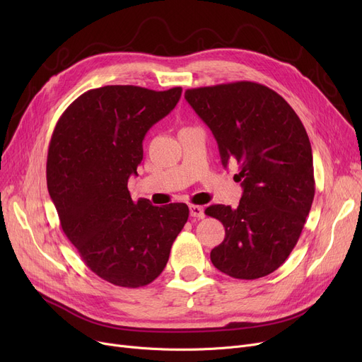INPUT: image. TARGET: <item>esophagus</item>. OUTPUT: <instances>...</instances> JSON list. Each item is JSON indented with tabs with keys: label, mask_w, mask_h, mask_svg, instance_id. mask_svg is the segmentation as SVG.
<instances>
[{
	"label": "esophagus",
	"mask_w": 362,
	"mask_h": 362,
	"mask_svg": "<svg viewBox=\"0 0 362 362\" xmlns=\"http://www.w3.org/2000/svg\"><path fill=\"white\" fill-rule=\"evenodd\" d=\"M189 210H191V217H195V218H204L205 217L204 206H201V205H191V206H189Z\"/></svg>",
	"instance_id": "1"
}]
</instances>
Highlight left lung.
Listing matches in <instances>:
<instances>
[{
    "instance_id": "obj_1",
    "label": "left lung",
    "mask_w": 362,
    "mask_h": 362,
    "mask_svg": "<svg viewBox=\"0 0 362 362\" xmlns=\"http://www.w3.org/2000/svg\"><path fill=\"white\" fill-rule=\"evenodd\" d=\"M186 101L211 129L221 163H238L243 194L238 208L210 205L224 240L211 251L221 273L254 280L288 259L311 210L315 182L307 130L273 89L233 82L187 89Z\"/></svg>"
}]
</instances>
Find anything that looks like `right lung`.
Masks as SVG:
<instances>
[{
    "instance_id": "1",
    "label": "right lung",
    "mask_w": 362,
    "mask_h": 362,
    "mask_svg": "<svg viewBox=\"0 0 362 362\" xmlns=\"http://www.w3.org/2000/svg\"><path fill=\"white\" fill-rule=\"evenodd\" d=\"M182 88L90 89L62 114L47 158V186L62 229L88 267L122 288L154 281L189 217L186 204L133 201L127 189L146 132L176 107Z\"/></svg>"
}]
</instances>
